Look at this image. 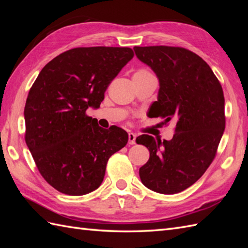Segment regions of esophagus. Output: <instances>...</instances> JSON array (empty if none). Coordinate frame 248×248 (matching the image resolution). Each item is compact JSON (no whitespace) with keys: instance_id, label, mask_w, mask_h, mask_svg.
Segmentation results:
<instances>
[{"instance_id":"1","label":"esophagus","mask_w":248,"mask_h":248,"mask_svg":"<svg viewBox=\"0 0 248 248\" xmlns=\"http://www.w3.org/2000/svg\"><path fill=\"white\" fill-rule=\"evenodd\" d=\"M135 140H136V134L133 133V132H130L129 133V140H128L129 145H134Z\"/></svg>"}]
</instances>
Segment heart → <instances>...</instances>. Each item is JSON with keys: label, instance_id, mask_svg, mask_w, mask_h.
<instances>
[{"label": "heart", "instance_id": "obj_1", "mask_svg": "<svg viewBox=\"0 0 248 248\" xmlns=\"http://www.w3.org/2000/svg\"><path fill=\"white\" fill-rule=\"evenodd\" d=\"M150 75L151 73L149 71H147L146 69H140L134 73L133 77H145V76H150Z\"/></svg>", "mask_w": 248, "mask_h": 248}]
</instances>
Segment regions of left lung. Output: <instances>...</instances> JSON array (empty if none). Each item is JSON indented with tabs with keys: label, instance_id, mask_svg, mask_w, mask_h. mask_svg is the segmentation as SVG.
<instances>
[{
	"label": "left lung",
	"instance_id": "1",
	"mask_svg": "<svg viewBox=\"0 0 248 248\" xmlns=\"http://www.w3.org/2000/svg\"><path fill=\"white\" fill-rule=\"evenodd\" d=\"M138 59L159 78L151 117L176 121L170 140L143 134L136 143L148 148V162L140 168L146 187L176 194L189 187L211 164L225 130L223 88L202 57L184 48L134 46Z\"/></svg>",
	"mask_w": 248,
	"mask_h": 248
}]
</instances>
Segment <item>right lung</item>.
<instances>
[{
  "mask_svg": "<svg viewBox=\"0 0 248 248\" xmlns=\"http://www.w3.org/2000/svg\"><path fill=\"white\" fill-rule=\"evenodd\" d=\"M130 48L68 50L39 72L24 108L25 141L41 176L57 191L81 196L102 183L109 156L128 133L99 127L86 115L98 108L108 84L133 59Z\"/></svg>",
  "mask_w": 248,
  "mask_h": 248,
  "instance_id": "right-lung-1",
  "label": "right lung"
}]
</instances>
